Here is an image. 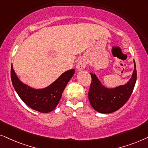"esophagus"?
<instances>
[{
  "mask_svg": "<svg viewBox=\"0 0 148 148\" xmlns=\"http://www.w3.org/2000/svg\"><path fill=\"white\" fill-rule=\"evenodd\" d=\"M86 66V62L84 60H80L78 62V64L76 65V68H77L78 71L83 70L85 68Z\"/></svg>",
  "mask_w": 148,
  "mask_h": 148,
  "instance_id": "1",
  "label": "esophagus"
}]
</instances>
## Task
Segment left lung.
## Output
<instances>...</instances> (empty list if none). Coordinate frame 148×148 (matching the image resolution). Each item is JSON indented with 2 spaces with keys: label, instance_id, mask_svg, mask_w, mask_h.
<instances>
[{
  "label": "left lung",
  "instance_id": "1",
  "mask_svg": "<svg viewBox=\"0 0 148 148\" xmlns=\"http://www.w3.org/2000/svg\"><path fill=\"white\" fill-rule=\"evenodd\" d=\"M131 78L125 84L108 88L104 86L96 74L90 73L92 82L88 90V99L94 110L103 114L117 111L125 105L131 95L137 80L135 62Z\"/></svg>",
  "mask_w": 148,
  "mask_h": 148
}]
</instances>
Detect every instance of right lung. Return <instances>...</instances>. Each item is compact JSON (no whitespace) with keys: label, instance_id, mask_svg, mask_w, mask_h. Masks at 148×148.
<instances>
[{"label":"right lung","instance_id":"obj_1","mask_svg":"<svg viewBox=\"0 0 148 148\" xmlns=\"http://www.w3.org/2000/svg\"><path fill=\"white\" fill-rule=\"evenodd\" d=\"M74 72V69L66 71L47 87L35 88L21 81L11 65V78L15 91L27 106L41 113H49L58 106L64 88Z\"/></svg>","mask_w":148,"mask_h":148}]
</instances>
